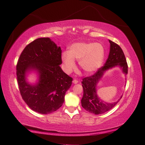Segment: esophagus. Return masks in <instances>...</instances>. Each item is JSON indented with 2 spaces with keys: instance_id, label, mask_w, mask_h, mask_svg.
Instances as JSON below:
<instances>
[{
  "instance_id": "34e87169",
  "label": "esophagus",
  "mask_w": 145,
  "mask_h": 145,
  "mask_svg": "<svg viewBox=\"0 0 145 145\" xmlns=\"http://www.w3.org/2000/svg\"><path fill=\"white\" fill-rule=\"evenodd\" d=\"M73 84H78V82L77 80H73Z\"/></svg>"
}]
</instances>
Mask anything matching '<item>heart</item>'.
<instances>
[{"instance_id":"heart-1","label":"heart","mask_w":145,"mask_h":145,"mask_svg":"<svg viewBox=\"0 0 145 145\" xmlns=\"http://www.w3.org/2000/svg\"><path fill=\"white\" fill-rule=\"evenodd\" d=\"M105 50L102 44L94 42H77L70 46L69 51L61 55L63 68L67 74L75 69V60L78 61L80 67L86 73H94L102 65Z\"/></svg>"}]
</instances>
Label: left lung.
<instances>
[{
    "mask_svg": "<svg viewBox=\"0 0 145 145\" xmlns=\"http://www.w3.org/2000/svg\"><path fill=\"white\" fill-rule=\"evenodd\" d=\"M110 52L104 65L97 70L94 75L83 79L82 82L84 95L82 98V106L88 112L99 115L110 110L118 103L122 98L114 102L104 101L97 94V85L106 71L118 67L125 76L128 73V65L122 49L118 45L109 40Z\"/></svg>",
    "mask_w": 145,
    "mask_h": 145,
    "instance_id": "left-lung-1",
    "label": "left lung"
}]
</instances>
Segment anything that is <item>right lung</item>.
<instances>
[{"label":"right lung","mask_w":145,"mask_h":145,"mask_svg":"<svg viewBox=\"0 0 145 145\" xmlns=\"http://www.w3.org/2000/svg\"><path fill=\"white\" fill-rule=\"evenodd\" d=\"M60 47L50 38L33 40L22 52L17 65L18 87L23 100L30 108L41 114L51 113L61 106L72 78L61 69ZM35 72L34 84L27 76Z\"/></svg>","instance_id":"1"}]
</instances>
